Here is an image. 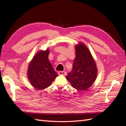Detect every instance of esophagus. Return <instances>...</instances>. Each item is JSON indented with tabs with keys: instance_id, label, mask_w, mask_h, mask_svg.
Listing matches in <instances>:
<instances>
[{
	"instance_id": "1",
	"label": "esophagus",
	"mask_w": 126,
	"mask_h": 126,
	"mask_svg": "<svg viewBox=\"0 0 126 126\" xmlns=\"http://www.w3.org/2000/svg\"><path fill=\"white\" fill-rule=\"evenodd\" d=\"M58 74L59 75H66V73L65 71H59L58 72Z\"/></svg>"
}]
</instances>
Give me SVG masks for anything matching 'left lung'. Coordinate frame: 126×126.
<instances>
[{"instance_id": "obj_1", "label": "left lung", "mask_w": 126, "mask_h": 126, "mask_svg": "<svg viewBox=\"0 0 126 126\" xmlns=\"http://www.w3.org/2000/svg\"><path fill=\"white\" fill-rule=\"evenodd\" d=\"M76 57L73 68L66 79L71 86L78 90L84 91L92 86L97 75V68L92 53L83 43L76 45Z\"/></svg>"}]
</instances>
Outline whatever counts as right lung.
Here are the masks:
<instances>
[{
	"mask_svg": "<svg viewBox=\"0 0 126 126\" xmlns=\"http://www.w3.org/2000/svg\"><path fill=\"white\" fill-rule=\"evenodd\" d=\"M49 48L45 51H39L34 56L28 66V78L31 84L38 90L49 87L58 76V74L49 62Z\"/></svg>",
	"mask_w": 126,
	"mask_h": 126,
	"instance_id": "add662e5",
	"label": "right lung"
}]
</instances>
